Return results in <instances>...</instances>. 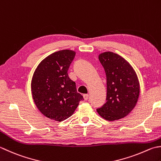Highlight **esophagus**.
Segmentation results:
<instances>
[{
	"instance_id": "34e87169",
	"label": "esophagus",
	"mask_w": 161,
	"mask_h": 161,
	"mask_svg": "<svg viewBox=\"0 0 161 161\" xmlns=\"http://www.w3.org/2000/svg\"><path fill=\"white\" fill-rule=\"evenodd\" d=\"M83 96H84V99L85 100H87L88 99H89V95H88V94H84Z\"/></svg>"
}]
</instances>
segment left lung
Instances as JSON below:
<instances>
[{"label": "left lung", "mask_w": 161, "mask_h": 161, "mask_svg": "<svg viewBox=\"0 0 161 161\" xmlns=\"http://www.w3.org/2000/svg\"><path fill=\"white\" fill-rule=\"evenodd\" d=\"M98 58L106 74L107 97L106 103L97 112L108 121L119 120L136 105L139 81L132 66L121 56L107 52L100 53Z\"/></svg>", "instance_id": "left-lung-1"}]
</instances>
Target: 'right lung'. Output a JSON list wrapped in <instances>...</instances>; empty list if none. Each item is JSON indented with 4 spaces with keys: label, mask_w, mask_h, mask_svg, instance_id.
<instances>
[{
    "label": "right lung",
    "mask_w": 161,
    "mask_h": 161,
    "mask_svg": "<svg viewBox=\"0 0 161 161\" xmlns=\"http://www.w3.org/2000/svg\"><path fill=\"white\" fill-rule=\"evenodd\" d=\"M75 56V52L69 49L54 52L42 60L34 72L31 92L35 104L43 115L52 120L67 119L84 100L68 75Z\"/></svg>",
    "instance_id": "add662e5"
}]
</instances>
